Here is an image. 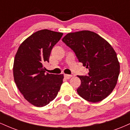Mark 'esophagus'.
Masks as SVG:
<instances>
[{"label": "esophagus", "instance_id": "1", "mask_svg": "<svg viewBox=\"0 0 130 130\" xmlns=\"http://www.w3.org/2000/svg\"><path fill=\"white\" fill-rule=\"evenodd\" d=\"M64 77H65L66 79H70L71 77H72V75L65 74H64Z\"/></svg>", "mask_w": 130, "mask_h": 130}]
</instances>
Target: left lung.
Returning <instances> with one entry per match:
<instances>
[{"label":"left lung","mask_w":130,"mask_h":130,"mask_svg":"<svg viewBox=\"0 0 130 130\" xmlns=\"http://www.w3.org/2000/svg\"><path fill=\"white\" fill-rule=\"evenodd\" d=\"M74 51L79 62L89 68L88 76H77L81 84L77 92L92 103L102 101L117 84L120 64L117 54L106 40L89 30L69 33L62 39Z\"/></svg>","instance_id":"obj_1"}]
</instances>
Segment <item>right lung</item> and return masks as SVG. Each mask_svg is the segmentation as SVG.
Returning a JSON list of instances; mask_svg holds the SVG:
<instances>
[{"instance_id":"obj_1","label":"right lung","mask_w":130,"mask_h":130,"mask_svg":"<svg viewBox=\"0 0 130 130\" xmlns=\"http://www.w3.org/2000/svg\"><path fill=\"white\" fill-rule=\"evenodd\" d=\"M62 35L47 29L38 30L21 43L16 54L14 82L25 99L35 106H44L53 101L63 83V74H46L43 67Z\"/></svg>"}]
</instances>
